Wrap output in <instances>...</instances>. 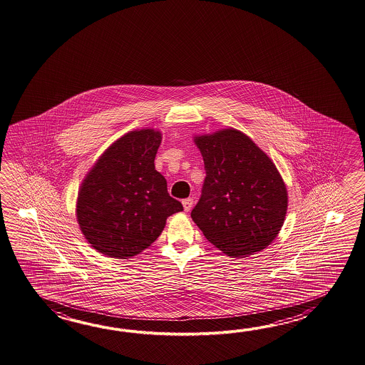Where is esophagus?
<instances>
[{
  "instance_id": "obj_1",
  "label": "esophagus",
  "mask_w": 365,
  "mask_h": 365,
  "mask_svg": "<svg viewBox=\"0 0 365 365\" xmlns=\"http://www.w3.org/2000/svg\"><path fill=\"white\" fill-rule=\"evenodd\" d=\"M193 202V198H185V200H182V206H184V210H185V211H189V210L192 209Z\"/></svg>"
}]
</instances>
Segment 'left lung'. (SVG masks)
I'll use <instances>...</instances> for the list:
<instances>
[{
    "label": "left lung",
    "mask_w": 365,
    "mask_h": 365,
    "mask_svg": "<svg viewBox=\"0 0 365 365\" xmlns=\"http://www.w3.org/2000/svg\"><path fill=\"white\" fill-rule=\"evenodd\" d=\"M206 178L192 219L227 256L270 245L287 211V189L272 159L244 133L225 129L195 138Z\"/></svg>",
    "instance_id": "8db88e82"
}]
</instances>
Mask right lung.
<instances>
[{
    "label": "right lung",
    "mask_w": 365,
    "mask_h": 365,
    "mask_svg": "<svg viewBox=\"0 0 365 365\" xmlns=\"http://www.w3.org/2000/svg\"><path fill=\"white\" fill-rule=\"evenodd\" d=\"M160 133L125 134L101 156L78 194L81 231L101 255L129 258L150 247L167 217L182 211L155 170Z\"/></svg>",
    "instance_id": "1"
}]
</instances>
